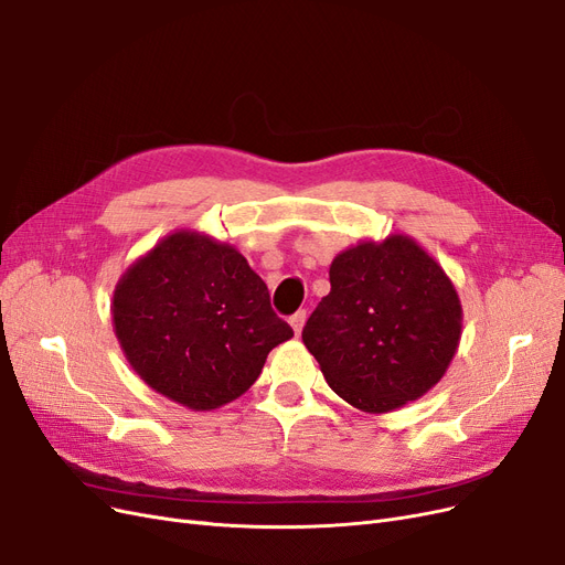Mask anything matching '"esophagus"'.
<instances>
[{
	"label": "esophagus",
	"instance_id": "34e87169",
	"mask_svg": "<svg viewBox=\"0 0 565 565\" xmlns=\"http://www.w3.org/2000/svg\"><path fill=\"white\" fill-rule=\"evenodd\" d=\"M303 324H306V310H297V313L289 318V327L295 329V334L299 337V334H301V329H303Z\"/></svg>",
	"mask_w": 565,
	"mask_h": 565
}]
</instances>
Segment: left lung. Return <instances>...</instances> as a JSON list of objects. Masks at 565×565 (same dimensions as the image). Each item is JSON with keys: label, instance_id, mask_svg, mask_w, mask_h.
<instances>
[{"label": "left lung", "instance_id": "left-lung-1", "mask_svg": "<svg viewBox=\"0 0 565 565\" xmlns=\"http://www.w3.org/2000/svg\"><path fill=\"white\" fill-rule=\"evenodd\" d=\"M332 289L303 327L329 387L364 414H391L444 379L462 306L441 264L406 233L366 238L329 266Z\"/></svg>", "mask_w": 565, "mask_h": 565}]
</instances>
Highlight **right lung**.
Instances as JSON below:
<instances>
[{
	"mask_svg": "<svg viewBox=\"0 0 565 565\" xmlns=\"http://www.w3.org/2000/svg\"><path fill=\"white\" fill-rule=\"evenodd\" d=\"M111 324L132 372L191 412L238 399L295 337L241 252L196 228H174L126 268Z\"/></svg>",
	"mask_w": 565,
	"mask_h": 565,
	"instance_id": "add662e5",
	"label": "right lung"
}]
</instances>
